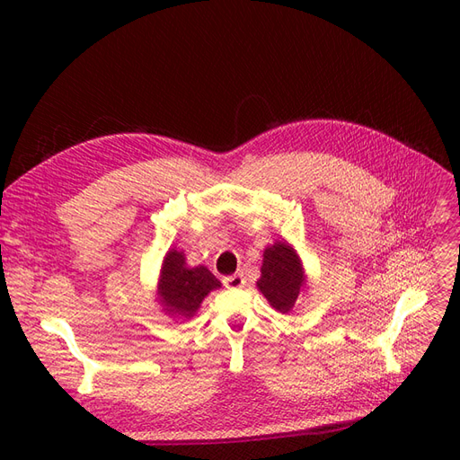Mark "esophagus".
<instances>
[{
    "label": "esophagus",
    "instance_id": "1",
    "mask_svg": "<svg viewBox=\"0 0 460 460\" xmlns=\"http://www.w3.org/2000/svg\"><path fill=\"white\" fill-rule=\"evenodd\" d=\"M243 284H245V278H243V274H242V272H238V274H232V276H226V278H225V286H226V288H230V289L243 288Z\"/></svg>",
    "mask_w": 460,
    "mask_h": 460
}]
</instances>
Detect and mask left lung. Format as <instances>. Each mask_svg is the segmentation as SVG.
Returning <instances> with one entry per match:
<instances>
[{
	"label": "left lung",
	"instance_id": "8db88e82",
	"mask_svg": "<svg viewBox=\"0 0 460 460\" xmlns=\"http://www.w3.org/2000/svg\"><path fill=\"white\" fill-rule=\"evenodd\" d=\"M261 280L257 282L262 296L276 311L288 313L299 296L303 286V270L294 247L288 243H274L264 249Z\"/></svg>",
	"mask_w": 460,
	"mask_h": 460
}]
</instances>
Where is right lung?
<instances>
[{"label": "right lung", "instance_id": "right-lung-1", "mask_svg": "<svg viewBox=\"0 0 460 460\" xmlns=\"http://www.w3.org/2000/svg\"><path fill=\"white\" fill-rule=\"evenodd\" d=\"M217 288L220 282L205 267L188 269L184 255L176 249L166 255L159 284L166 311L191 316L208 291Z\"/></svg>", "mask_w": 460, "mask_h": 460}]
</instances>
